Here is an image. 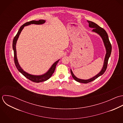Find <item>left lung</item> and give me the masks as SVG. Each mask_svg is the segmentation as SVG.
Instances as JSON below:
<instances>
[{"label": "left lung", "instance_id": "obj_1", "mask_svg": "<svg viewBox=\"0 0 123 123\" xmlns=\"http://www.w3.org/2000/svg\"><path fill=\"white\" fill-rule=\"evenodd\" d=\"M87 21L89 23V27L93 28V30L92 31L98 34L102 38L103 41L104 43L106 49V55H105V58L103 67L102 70L100 71V72L98 74H97L96 75H95V76L93 77L91 79H89L88 80H82V79H79V78H77L74 75L72 70L71 69V74H72L73 78L77 82L83 83H87L90 82H92V81H94V80H95L96 79H97L100 76L103 75L105 73V71L106 70L107 67L108 60L110 56V55L111 53V51H112L111 44L109 41L108 34H107V32H106V31L104 29H103L101 27H100V26H99L96 23H95L92 21H89V20H87Z\"/></svg>", "mask_w": 123, "mask_h": 123}]
</instances>
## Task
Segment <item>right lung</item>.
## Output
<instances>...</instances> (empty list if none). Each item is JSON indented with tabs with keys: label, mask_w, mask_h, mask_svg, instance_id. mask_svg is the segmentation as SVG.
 <instances>
[{
	"label": "right lung",
	"mask_w": 123,
	"mask_h": 123,
	"mask_svg": "<svg viewBox=\"0 0 123 123\" xmlns=\"http://www.w3.org/2000/svg\"><path fill=\"white\" fill-rule=\"evenodd\" d=\"M45 22V20L41 19L38 21L36 20H32L29 22H27L26 23L24 24L23 25H22L20 27L19 30H18L17 34L15 36L14 38L13 41V44H12V46H13V49L14 50V62L15 64V65L18 70V71L21 73L25 77L29 79L30 80L32 81V82H44L48 80L49 78H50V77L52 76V74L54 73L56 66L59 61L60 60H58L56 61L55 63L53 64V65L51 66L50 68L49 69V70L45 74L41 75H31L30 74H29L28 73L25 72L20 67V66L19 65V63L18 62V60H17V53H16V43L17 41L18 38V37L24 28V27L26 26H28L29 25H31V24H42Z\"/></svg>",
	"instance_id": "add662e5"
}]
</instances>
